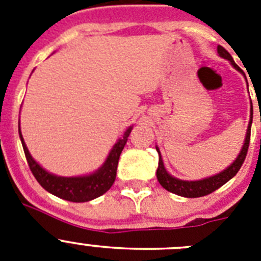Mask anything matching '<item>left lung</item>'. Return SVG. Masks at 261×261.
Segmentation results:
<instances>
[{
    "mask_svg": "<svg viewBox=\"0 0 261 261\" xmlns=\"http://www.w3.org/2000/svg\"><path fill=\"white\" fill-rule=\"evenodd\" d=\"M217 52H218V55H220L221 57L229 60V61L231 62V65L244 75L243 70H242V69L235 64L231 55H230L225 48L218 45V47H217ZM244 77H246V75H244ZM251 105H252V103H251ZM251 124H252V107H251V119H250V123H248L247 133H246L243 147H242L239 155L235 158V161L229 166V167L225 168V170L221 171L220 174L213 175V176H209V177H205V179H201V180H181V179H177V177L168 174L167 170L165 168V165H163L162 156H161V153H159V149L156 147V151H158V155H159L158 170H156V179H158L159 184H161L165 190H167L168 192H172L177 196H183V197H191V199H192V197H201V196H206L209 195V193L214 192L216 190H218L220 187H222L223 184L227 183L231 177H234L235 175L238 174L239 168H241L242 165H243L246 155H247L248 146H250Z\"/></svg>",
    "mask_w": 261,
    "mask_h": 261,
    "instance_id": "1",
    "label": "left lung"
}]
</instances>
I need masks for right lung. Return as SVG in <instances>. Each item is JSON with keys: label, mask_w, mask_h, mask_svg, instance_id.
Masks as SVG:
<instances>
[{"label": "right lung", "mask_w": 261, "mask_h": 261, "mask_svg": "<svg viewBox=\"0 0 261 261\" xmlns=\"http://www.w3.org/2000/svg\"><path fill=\"white\" fill-rule=\"evenodd\" d=\"M132 132V126H129L124 132L123 137L117 140L114 147L111 149L106 162L103 163L102 167H99L95 172L85 176H57L50 172L45 171L35 159L32 158L27 149L24 140L22 137L19 128V137L22 141L23 150L26 155L27 163L30 166L32 175L35 176L36 180L39 181L45 191H48L52 195L57 196L60 199L68 200L71 202H86L90 200H94L103 193L110 190L115 179H116V170L117 163H119L120 154L123 151L126 141H128L129 133Z\"/></svg>", "instance_id": "obj_1"}]
</instances>
